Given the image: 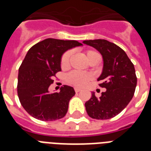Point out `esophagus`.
<instances>
[{
  "label": "esophagus",
  "instance_id": "34e87169",
  "mask_svg": "<svg viewBox=\"0 0 151 151\" xmlns=\"http://www.w3.org/2000/svg\"><path fill=\"white\" fill-rule=\"evenodd\" d=\"M74 90H75L76 92H79L81 91V88H74Z\"/></svg>",
  "mask_w": 151,
  "mask_h": 151
}]
</instances>
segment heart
Segmentation results:
<instances>
[{"label":"heart","mask_w":151,"mask_h":151,"mask_svg":"<svg viewBox=\"0 0 151 151\" xmlns=\"http://www.w3.org/2000/svg\"><path fill=\"white\" fill-rule=\"evenodd\" d=\"M71 56V52L68 51L63 55L61 59V66L63 68H66L69 66L70 59ZM85 57L87 59L88 62L92 60H97L99 61L100 59V55L98 52L93 50H88L85 52ZM92 75L88 73H82L78 71H73L71 73H68L66 76V81L69 84L75 85L78 87H82L88 81L91 80Z\"/></svg>","instance_id":"1"}]
</instances>
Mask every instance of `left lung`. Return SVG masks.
<instances>
[{
    "instance_id": "obj_1",
    "label": "left lung",
    "mask_w": 151,
    "mask_h": 151,
    "mask_svg": "<svg viewBox=\"0 0 151 151\" xmlns=\"http://www.w3.org/2000/svg\"><path fill=\"white\" fill-rule=\"evenodd\" d=\"M83 43L96 48L103 57V70L97 81L106 88L99 98L92 92L85 104L86 111L94 119H110L122 112L133 97L137 84L135 67L124 51L115 44L103 39Z\"/></svg>"
}]
</instances>
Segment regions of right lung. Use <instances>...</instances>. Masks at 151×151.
I'll return each instance as SVG.
<instances>
[{
    "label": "right lung",
    "instance_id": "right-lung-1",
    "mask_svg": "<svg viewBox=\"0 0 151 151\" xmlns=\"http://www.w3.org/2000/svg\"><path fill=\"white\" fill-rule=\"evenodd\" d=\"M77 41L48 38L32 46L22 61L18 74V96L26 111L36 119L52 122L60 119L68 110L75 95L73 87L64 85L59 92L48 88L55 74L61 71V59L66 51L82 46Z\"/></svg>",
    "mask_w": 151,
    "mask_h": 151
}]
</instances>
